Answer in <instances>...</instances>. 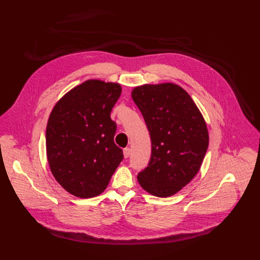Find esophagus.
I'll return each mask as SVG.
<instances>
[{"mask_svg":"<svg viewBox=\"0 0 260 260\" xmlns=\"http://www.w3.org/2000/svg\"><path fill=\"white\" fill-rule=\"evenodd\" d=\"M130 148H125V149H123V156H125V158H128L130 156Z\"/></svg>","mask_w":260,"mask_h":260,"instance_id":"esophagus-1","label":"esophagus"}]
</instances>
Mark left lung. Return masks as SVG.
<instances>
[{"instance_id":"1","label":"left lung","mask_w":260,"mask_h":260,"mask_svg":"<svg viewBox=\"0 0 260 260\" xmlns=\"http://www.w3.org/2000/svg\"><path fill=\"white\" fill-rule=\"evenodd\" d=\"M151 140V157L138 181L149 193H177L199 171L208 147L206 123L188 93L174 83L132 91Z\"/></svg>"}]
</instances>
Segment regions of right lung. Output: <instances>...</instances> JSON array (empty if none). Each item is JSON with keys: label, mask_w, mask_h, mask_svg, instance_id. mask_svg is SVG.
Here are the masks:
<instances>
[{"label": "right lung", "mask_w": 260, "mask_h": 260, "mask_svg": "<svg viewBox=\"0 0 260 260\" xmlns=\"http://www.w3.org/2000/svg\"><path fill=\"white\" fill-rule=\"evenodd\" d=\"M120 93L118 83L88 80L67 93L49 115V167L61 186L78 198L101 194L123 158L110 116Z\"/></svg>", "instance_id": "obj_1"}]
</instances>
